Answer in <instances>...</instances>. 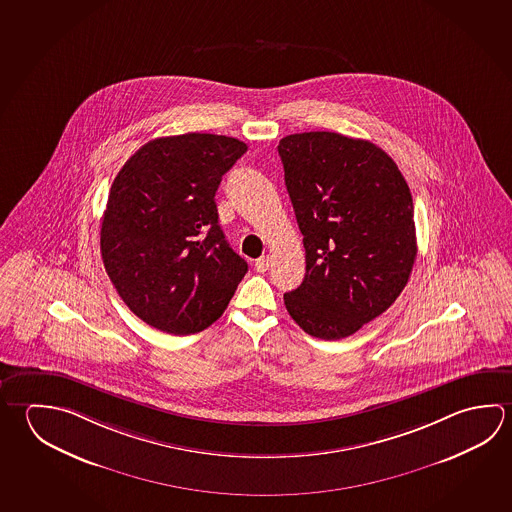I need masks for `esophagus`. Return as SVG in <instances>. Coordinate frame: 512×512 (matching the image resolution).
<instances>
[{"label":"esophagus","mask_w":512,"mask_h":512,"mask_svg":"<svg viewBox=\"0 0 512 512\" xmlns=\"http://www.w3.org/2000/svg\"><path fill=\"white\" fill-rule=\"evenodd\" d=\"M269 264H271L269 255H264V257H260V259L255 260V269H257L259 273H264V271H268Z\"/></svg>","instance_id":"obj_1"}]
</instances>
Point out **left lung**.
I'll return each instance as SVG.
<instances>
[{"mask_svg": "<svg viewBox=\"0 0 512 512\" xmlns=\"http://www.w3.org/2000/svg\"><path fill=\"white\" fill-rule=\"evenodd\" d=\"M278 154L305 248L287 313L314 338H347L385 313L412 273L408 183L383 149L340 133L286 136Z\"/></svg>", "mask_w": 512, "mask_h": 512, "instance_id": "1", "label": "left lung"}]
</instances>
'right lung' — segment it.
<instances>
[{"label": "right lung", "instance_id": "add662e5", "mask_svg": "<svg viewBox=\"0 0 512 512\" xmlns=\"http://www.w3.org/2000/svg\"><path fill=\"white\" fill-rule=\"evenodd\" d=\"M246 151L230 136L156 138L113 181L100 228L104 268L127 307L154 329L176 336L207 329L246 275L214 199Z\"/></svg>", "mask_w": 512, "mask_h": 512}]
</instances>
